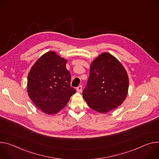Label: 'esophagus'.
<instances>
[{"label": "esophagus", "instance_id": "esophagus-1", "mask_svg": "<svg viewBox=\"0 0 159 159\" xmlns=\"http://www.w3.org/2000/svg\"><path fill=\"white\" fill-rule=\"evenodd\" d=\"M76 92L78 93H81L82 92V86L81 85H80L79 86H78L76 88Z\"/></svg>", "mask_w": 159, "mask_h": 159}]
</instances>
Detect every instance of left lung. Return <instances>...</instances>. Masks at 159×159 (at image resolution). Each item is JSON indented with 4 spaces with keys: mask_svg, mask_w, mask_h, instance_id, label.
<instances>
[{
    "mask_svg": "<svg viewBox=\"0 0 159 159\" xmlns=\"http://www.w3.org/2000/svg\"><path fill=\"white\" fill-rule=\"evenodd\" d=\"M128 73L114 56L103 52L91 63L83 97L89 106L105 114L120 105L128 92Z\"/></svg>",
    "mask_w": 159,
    "mask_h": 159,
    "instance_id": "8db88e82",
    "label": "left lung"
}]
</instances>
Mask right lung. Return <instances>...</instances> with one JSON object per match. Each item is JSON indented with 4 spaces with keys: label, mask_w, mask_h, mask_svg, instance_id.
<instances>
[{
    "label": "right lung",
    "mask_w": 159,
    "mask_h": 159,
    "mask_svg": "<svg viewBox=\"0 0 159 159\" xmlns=\"http://www.w3.org/2000/svg\"><path fill=\"white\" fill-rule=\"evenodd\" d=\"M67 60L55 52L42 55L31 67L28 76L27 90L34 104L44 113L53 115L63 109L76 93L71 87Z\"/></svg>",
    "instance_id": "right-lung-1"
}]
</instances>
